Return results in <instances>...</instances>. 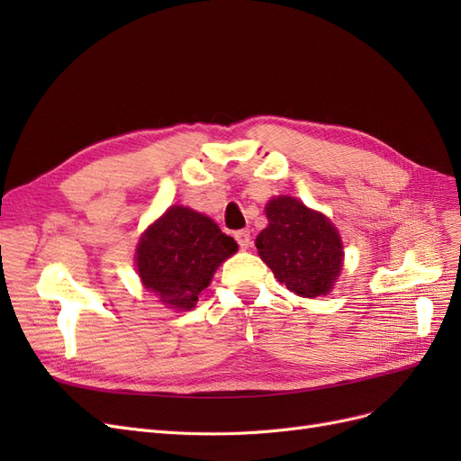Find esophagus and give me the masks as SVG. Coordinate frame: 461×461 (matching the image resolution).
Masks as SVG:
<instances>
[{
    "instance_id": "esophagus-1",
    "label": "esophagus",
    "mask_w": 461,
    "mask_h": 461,
    "mask_svg": "<svg viewBox=\"0 0 461 461\" xmlns=\"http://www.w3.org/2000/svg\"><path fill=\"white\" fill-rule=\"evenodd\" d=\"M234 239H236V242H239V246H240L242 249H246V248L249 246V230H239V232H234Z\"/></svg>"
}]
</instances>
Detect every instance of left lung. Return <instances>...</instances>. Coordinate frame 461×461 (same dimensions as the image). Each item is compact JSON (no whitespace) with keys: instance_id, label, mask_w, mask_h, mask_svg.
<instances>
[{"instance_id":"1","label":"left lung","mask_w":461,"mask_h":461,"mask_svg":"<svg viewBox=\"0 0 461 461\" xmlns=\"http://www.w3.org/2000/svg\"><path fill=\"white\" fill-rule=\"evenodd\" d=\"M265 212L269 225L256 240L259 258L298 296H325L342 267L337 229L325 215L288 196L273 198Z\"/></svg>"}]
</instances>
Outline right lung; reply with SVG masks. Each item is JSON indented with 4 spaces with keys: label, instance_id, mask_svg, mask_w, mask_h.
I'll list each match as a JSON object with an SVG mask.
<instances>
[{
    "label": "right lung",
    "instance_id": "obj_1",
    "mask_svg": "<svg viewBox=\"0 0 461 461\" xmlns=\"http://www.w3.org/2000/svg\"><path fill=\"white\" fill-rule=\"evenodd\" d=\"M236 249L232 236L221 232L212 219L173 205L140 239L136 265L144 286L158 292L161 302L190 310L219 263Z\"/></svg>",
    "mask_w": 461,
    "mask_h": 461
}]
</instances>
